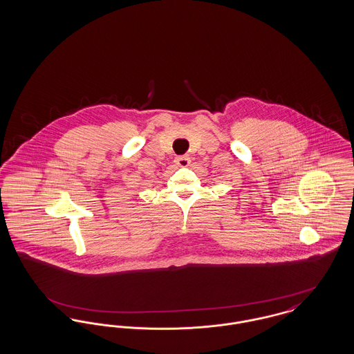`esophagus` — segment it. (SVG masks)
I'll return each mask as SVG.
<instances>
[{
  "instance_id": "1",
  "label": "esophagus",
  "mask_w": 354,
  "mask_h": 354,
  "mask_svg": "<svg viewBox=\"0 0 354 354\" xmlns=\"http://www.w3.org/2000/svg\"><path fill=\"white\" fill-rule=\"evenodd\" d=\"M189 158L188 156H178L176 159H175V163L179 166V167H187L188 165H189Z\"/></svg>"
}]
</instances>
